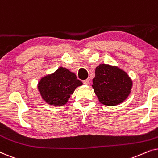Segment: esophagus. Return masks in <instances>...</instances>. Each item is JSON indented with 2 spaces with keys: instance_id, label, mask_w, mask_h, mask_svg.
Wrapping results in <instances>:
<instances>
[{
  "instance_id": "obj_1",
  "label": "esophagus",
  "mask_w": 158,
  "mask_h": 158,
  "mask_svg": "<svg viewBox=\"0 0 158 158\" xmlns=\"http://www.w3.org/2000/svg\"><path fill=\"white\" fill-rule=\"evenodd\" d=\"M83 83L84 84H85V85H88V84L90 83V79H89V78H87V79L84 80Z\"/></svg>"
}]
</instances>
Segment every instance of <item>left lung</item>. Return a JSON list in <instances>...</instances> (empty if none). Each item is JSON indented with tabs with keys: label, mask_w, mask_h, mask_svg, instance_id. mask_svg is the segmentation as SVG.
<instances>
[{
	"label": "left lung",
	"mask_w": 158,
	"mask_h": 158,
	"mask_svg": "<svg viewBox=\"0 0 158 158\" xmlns=\"http://www.w3.org/2000/svg\"><path fill=\"white\" fill-rule=\"evenodd\" d=\"M93 83L99 101L109 106L123 102L130 94L132 86V82L124 71L108 64L97 67Z\"/></svg>",
	"instance_id": "8db88e82"
}]
</instances>
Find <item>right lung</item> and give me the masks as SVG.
<instances>
[{"label": "right lung", "mask_w": 158, "mask_h": 158, "mask_svg": "<svg viewBox=\"0 0 158 158\" xmlns=\"http://www.w3.org/2000/svg\"><path fill=\"white\" fill-rule=\"evenodd\" d=\"M82 82L68 69L60 68L52 75L41 79L38 88L43 99L55 106H63Z\"/></svg>", "instance_id": "right-lung-1"}]
</instances>
